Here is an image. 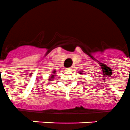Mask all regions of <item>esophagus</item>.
Returning <instances> with one entry per match:
<instances>
[{"instance_id": "esophagus-1", "label": "esophagus", "mask_w": 130, "mask_h": 130, "mask_svg": "<svg viewBox=\"0 0 130 130\" xmlns=\"http://www.w3.org/2000/svg\"><path fill=\"white\" fill-rule=\"evenodd\" d=\"M72 70V67H68V68L66 69V71H71Z\"/></svg>"}]
</instances>
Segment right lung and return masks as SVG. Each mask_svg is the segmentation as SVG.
Instances as JSON below:
<instances>
[{
  "instance_id": "right-lung-1",
  "label": "right lung",
  "mask_w": 130,
  "mask_h": 130,
  "mask_svg": "<svg viewBox=\"0 0 130 130\" xmlns=\"http://www.w3.org/2000/svg\"><path fill=\"white\" fill-rule=\"evenodd\" d=\"M55 71H54V72H53V73H55ZM53 77H54V75H52V77H51V78H50V79H49V80H51V79H53Z\"/></svg>"
}]
</instances>
